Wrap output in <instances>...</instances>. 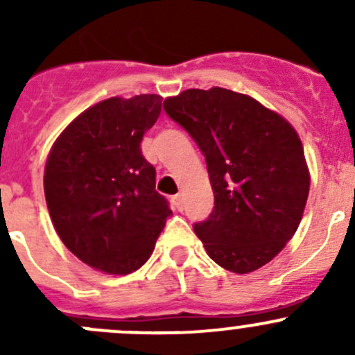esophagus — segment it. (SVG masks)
Instances as JSON below:
<instances>
[{"label":"esophagus","mask_w":355,"mask_h":355,"mask_svg":"<svg viewBox=\"0 0 355 355\" xmlns=\"http://www.w3.org/2000/svg\"><path fill=\"white\" fill-rule=\"evenodd\" d=\"M171 204H173L175 209H178V211L184 209V198H182V194L171 196Z\"/></svg>","instance_id":"1"}]
</instances>
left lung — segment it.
Instances as JSON below:
<instances>
[{"label":"left lung","mask_w":355,"mask_h":355,"mask_svg":"<svg viewBox=\"0 0 355 355\" xmlns=\"http://www.w3.org/2000/svg\"><path fill=\"white\" fill-rule=\"evenodd\" d=\"M168 116L206 157L214 207L194 225L207 256L244 275L293 237L309 196V170L292 125L250 96L187 89L164 99Z\"/></svg>","instance_id":"left-lung-1"}]
</instances>
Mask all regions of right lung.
Returning a JSON list of instances; mask_svg holds the SVG:
<instances>
[{"mask_svg":"<svg viewBox=\"0 0 355 355\" xmlns=\"http://www.w3.org/2000/svg\"><path fill=\"white\" fill-rule=\"evenodd\" d=\"M161 99L141 94L98 103L62 132L46 161L44 196L56 234L103 273L139 270L171 214L141 149Z\"/></svg>","mask_w":355,"mask_h":355,"instance_id":"obj_1","label":"right lung"}]
</instances>
